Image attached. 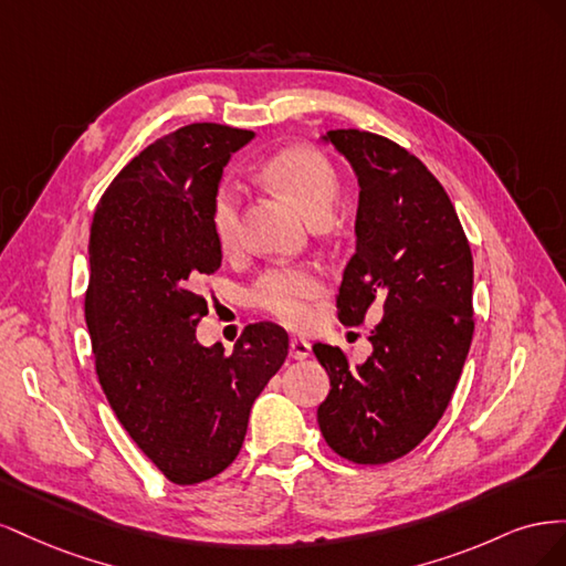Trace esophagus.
<instances>
[{"label":"esophagus","instance_id":"esophagus-1","mask_svg":"<svg viewBox=\"0 0 566 566\" xmlns=\"http://www.w3.org/2000/svg\"><path fill=\"white\" fill-rule=\"evenodd\" d=\"M310 352H312V345L306 339H300V337L290 339V356H293L295 361H304V358L310 356Z\"/></svg>","mask_w":566,"mask_h":566}]
</instances>
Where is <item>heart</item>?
Returning <instances> with one entry per match:
<instances>
[{
	"label": "heart",
	"mask_w": 566,
	"mask_h": 566,
	"mask_svg": "<svg viewBox=\"0 0 566 566\" xmlns=\"http://www.w3.org/2000/svg\"><path fill=\"white\" fill-rule=\"evenodd\" d=\"M264 179L293 200L310 221H323L333 212L339 196V175L328 156L314 146H287L262 165ZM241 188L221 181L210 200V229L221 250L238 241ZM323 276L312 266H271L256 279L248 297L254 310L290 328H302L312 316V302L323 295Z\"/></svg>",
	"instance_id": "heart-1"
}]
</instances>
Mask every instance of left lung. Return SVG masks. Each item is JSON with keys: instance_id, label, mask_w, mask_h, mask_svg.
<instances>
[{"instance_id": "1", "label": "left lung", "mask_w": 566, "mask_h": 566, "mask_svg": "<svg viewBox=\"0 0 566 566\" xmlns=\"http://www.w3.org/2000/svg\"><path fill=\"white\" fill-rule=\"evenodd\" d=\"M358 177L356 252L342 273L337 316L370 331L373 354L314 345L331 391L318 406L328 447L356 465H385L413 451L447 410L474 333L472 252L451 198L413 153L387 136H325Z\"/></svg>"}]
</instances>
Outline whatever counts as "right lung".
<instances>
[{
  "label": "right lung",
  "instance_id": "right-lung-1",
  "mask_svg": "<svg viewBox=\"0 0 566 566\" xmlns=\"http://www.w3.org/2000/svg\"><path fill=\"white\" fill-rule=\"evenodd\" d=\"M252 132L193 123L144 148L101 196L90 229L84 318L117 420L169 482L200 484L243 447L254 399L287 356V333L248 325L233 352L196 339L202 276L221 266L210 200Z\"/></svg>",
  "mask_w": 566,
  "mask_h": 566
}]
</instances>
